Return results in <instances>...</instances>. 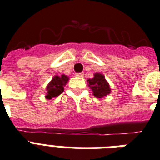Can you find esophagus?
I'll use <instances>...</instances> for the list:
<instances>
[{
  "label": "esophagus",
  "instance_id": "obj_1",
  "mask_svg": "<svg viewBox=\"0 0 160 160\" xmlns=\"http://www.w3.org/2000/svg\"><path fill=\"white\" fill-rule=\"evenodd\" d=\"M76 76L78 77H84V74L83 73H76Z\"/></svg>",
  "mask_w": 160,
  "mask_h": 160
}]
</instances>
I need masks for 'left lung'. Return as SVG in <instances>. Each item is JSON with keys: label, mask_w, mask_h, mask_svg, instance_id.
I'll use <instances>...</instances> for the list:
<instances>
[{"label": "left lung", "mask_w": 160, "mask_h": 160, "mask_svg": "<svg viewBox=\"0 0 160 160\" xmlns=\"http://www.w3.org/2000/svg\"><path fill=\"white\" fill-rule=\"evenodd\" d=\"M89 87L92 89L93 96L96 98H102L111 93L109 84L105 80V76L100 73H94L93 78L87 80Z\"/></svg>", "instance_id": "obj_1"}]
</instances>
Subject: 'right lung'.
Here are the masks:
<instances>
[{
	"label": "right lung",
	"mask_w": 160,
	"mask_h": 160,
	"mask_svg": "<svg viewBox=\"0 0 160 160\" xmlns=\"http://www.w3.org/2000/svg\"><path fill=\"white\" fill-rule=\"evenodd\" d=\"M69 80V77L64 74L62 76H55L52 79L51 82L47 86V95L45 98L51 99L53 97L60 95L64 91V86Z\"/></svg>",
	"instance_id": "obj_1"
}]
</instances>
